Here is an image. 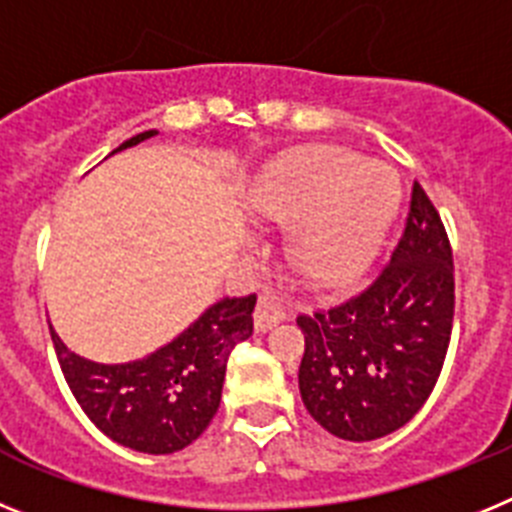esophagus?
<instances>
[{
	"instance_id": "obj_1",
	"label": "esophagus",
	"mask_w": 512,
	"mask_h": 512,
	"mask_svg": "<svg viewBox=\"0 0 512 512\" xmlns=\"http://www.w3.org/2000/svg\"><path fill=\"white\" fill-rule=\"evenodd\" d=\"M283 319H286V311H283V306L278 304V299H275V296L265 293V296H260V299H257V306H255V330L257 332L273 330L275 324H281Z\"/></svg>"
}]
</instances>
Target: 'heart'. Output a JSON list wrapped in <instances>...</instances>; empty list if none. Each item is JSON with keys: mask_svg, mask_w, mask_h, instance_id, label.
Returning <instances> with one entry per match:
<instances>
[{"mask_svg": "<svg viewBox=\"0 0 512 512\" xmlns=\"http://www.w3.org/2000/svg\"><path fill=\"white\" fill-rule=\"evenodd\" d=\"M402 203L397 170L340 146H304L265 167L250 206L293 224L291 260L311 283L348 288L371 268Z\"/></svg>", "mask_w": 512, "mask_h": 512, "instance_id": "heart-1", "label": "heart"}]
</instances>
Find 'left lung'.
Listing matches in <instances>:
<instances>
[{
    "instance_id": "8db88e82",
    "label": "left lung",
    "mask_w": 512,
    "mask_h": 512,
    "mask_svg": "<svg viewBox=\"0 0 512 512\" xmlns=\"http://www.w3.org/2000/svg\"><path fill=\"white\" fill-rule=\"evenodd\" d=\"M296 322L304 332L301 399L327 433L376 441L420 412L453 327L451 244L420 182L402 239L373 286Z\"/></svg>"
}]
</instances>
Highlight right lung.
<instances>
[{"mask_svg":"<svg viewBox=\"0 0 512 512\" xmlns=\"http://www.w3.org/2000/svg\"><path fill=\"white\" fill-rule=\"evenodd\" d=\"M136 133L115 151L157 136ZM255 293L221 299L172 342L139 361L95 363L71 353L51 327V340L71 394L110 441L141 453H175L208 428L221 402L226 361L252 335Z\"/></svg>","mask_w":512,"mask_h":512,"instance_id":"1","label":"right lung"}]
</instances>
